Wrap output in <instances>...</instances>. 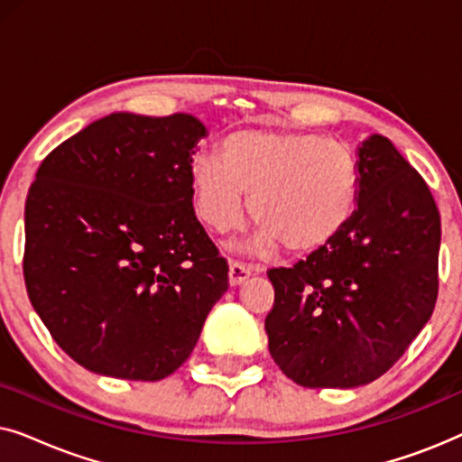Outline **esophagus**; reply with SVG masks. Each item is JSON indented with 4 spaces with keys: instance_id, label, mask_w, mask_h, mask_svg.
Instances as JSON below:
<instances>
[{
    "instance_id": "obj_1",
    "label": "esophagus",
    "mask_w": 462,
    "mask_h": 462,
    "mask_svg": "<svg viewBox=\"0 0 462 462\" xmlns=\"http://www.w3.org/2000/svg\"><path fill=\"white\" fill-rule=\"evenodd\" d=\"M252 275V267L242 261H231L229 263V283L231 286H239V283L248 280Z\"/></svg>"
}]
</instances>
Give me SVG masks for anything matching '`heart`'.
I'll list each match as a JSON object with an SVG mask.
<instances>
[{"mask_svg": "<svg viewBox=\"0 0 462 462\" xmlns=\"http://www.w3.org/2000/svg\"><path fill=\"white\" fill-rule=\"evenodd\" d=\"M220 160L191 162L193 204L214 231L244 217L258 225L254 248L277 244L286 254H309L349 225L359 199L356 157L343 143L307 132L237 130L220 141Z\"/></svg>", "mask_w": 462, "mask_h": 462, "instance_id": "heart-1", "label": "heart"}]
</instances>
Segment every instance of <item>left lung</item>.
<instances>
[{
  "label": "left lung",
  "instance_id": "1",
  "mask_svg": "<svg viewBox=\"0 0 462 462\" xmlns=\"http://www.w3.org/2000/svg\"><path fill=\"white\" fill-rule=\"evenodd\" d=\"M359 199L349 225L294 267L269 269L264 330L290 381L351 389L383 376L431 318L441 223L427 182L389 138L357 149Z\"/></svg>",
  "mask_w": 462,
  "mask_h": 462
}]
</instances>
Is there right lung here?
Segmentation results:
<instances>
[{
    "mask_svg": "<svg viewBox=\"0 0 462 462\" xmlns=\"http://www.w3.org/2000/svg\"><path fill=\"white\" fill-rule=\"evenodd\" d=\"M206 125L189 113H111L60 143L24 206L23 273L56 345L86 370L162 381L191 356L229 288L195 217Z\"/></svg>",
    "mask_w": 462,
    "mask_h": 462,
    "instance_id": "1",
    "label": "right lung"
}]
</instances>
